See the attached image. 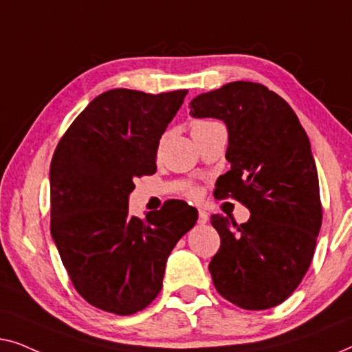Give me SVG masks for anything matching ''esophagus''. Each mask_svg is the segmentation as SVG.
<instances>
[{
  "label": "esophagus",
  "mask_w": 352,
  "mask_h": 352,
  "mask_svg": "<svg viewBox=\"0 0 352 352\" xmlns=\"http://www.w3.org/2000/svg\"><path fill=\"white\" fill-rule=\"evenodd\" d=\"M209 221V214L206 210H199V219H197V223L206 225Z\"/></svg>",
  "instance_id": "1"
}]
</instances>
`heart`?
<instances>
[{"label": "heart", "instance_id": "obj_1", "mask_svg": "<svg viewBox=\"0 0 352 352\" xmlns=\"http://www.w3.org/2000/svg\"><path fill=\"white\" fill-rule=\"evenodd\" d=\"M215 126H220L219 122L215 121H209V120H199V121H192L190 124V129H191V135H196V133H199L202 131H207V129L210 127H215ZM196 188L195 186H190L188 188V195L195 196L196 195Z\"/></svg>", "mask_w": 352, "mask_h": 352}]
</instances>
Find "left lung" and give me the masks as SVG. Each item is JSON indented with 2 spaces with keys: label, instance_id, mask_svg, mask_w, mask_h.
<instances>
[{
  "label": "left lung",
  "instance_id": "1",
  "mask_svg": "<svg viewBox=\"0 0 352 352\" xmlns=\"http://www.w3.org/2000/svg\"><path fill=\"white\" fill-rule=\"evenodd\" d=\"M190 108L192 118H217L228 129L231 169L217 180L215 197H234L250 210L241 225L210 217L221 239L212 280L242 309L273 308L300 285L322 225L309 138L289 103L258 82H228Z\"/></svg>",
  "mask_w": 352,
  "mask_h": 352
}]
</instances>
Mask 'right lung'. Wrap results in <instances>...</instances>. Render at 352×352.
Listing matches in <instances>:
<instances>
[{
	"label": "right lung",
	"mask_w": 352,
	"mask_h": 352,
	"mask_svg": "<svg viewBox=\"0 0 352 352\" xmlns=\"http://www.w3.org/2000/svg\"><path fill=\"white\" fill-rule=\"evenodd\" d=\"M186 89L153 96L113 89L94 98L58 142L51 162V234L89 305L135 314L161 292L166 261L196 225L197 210L167 202L129 215L133 182L156 172L160 138Z\"/></svg>",
	"instance_id": "add662e5"
}]
</instances>
